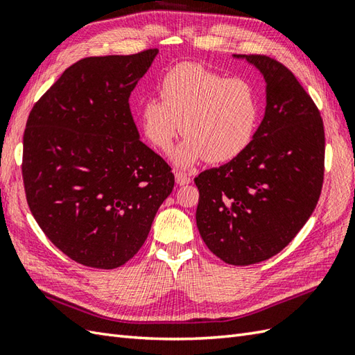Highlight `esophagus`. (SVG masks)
I'll use <instances>...</instances> for the list:
<instances>
[{
  "instance_id": "34e87169",
  "label": "esophagus",
  "mask_w": 355,
  "mask_h": 355,
  "mask_svg": "<svg viewBox=\"0 0 355 355\" xmlns=\"http://www.w3.org/2000/svg\"><path fill=\"white\" fill-rule=\"evenodd\" d=\"M191 182H192L191 177H187L186 173H183V172H175V183H177L178 186H186V184H189Z\"/></svg>"
}]
</instances>
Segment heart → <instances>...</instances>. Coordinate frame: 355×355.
Segmentation results:
<instances>
[{
  "instance_id": "1",
  "label": "heart",
  "mask_w": 355,
  "mask_h": 355,
  "mask_svg": "<svg viewBox=\"0 0 355 355\" xmlns=\"http://www.w3.org/2000/svg\"><path fill=\"white\" fill-rule=\"evenodd\" d=\"M160 99L143 101L140 125L160 150L171 149L180 132L184 141L171 154L178 168L206 158L225 163L250 146L261 119V101L245 79H229L202 65H175L158 84Z\"/></svg>"
}]
</instances>
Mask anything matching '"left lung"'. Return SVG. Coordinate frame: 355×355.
I'll return each instance as SVG.
<instances>
[{
  "label": "left lung",
  "mask_w": 355,
  "mask_h": 355,
  "mask_svg": "<svg viewBox=\"0 0 355 355\" xmlns=\"http://www.w3.org/2000/svg\"><path fill=\"white\" fill-rule=\"evenodd\" d=\"M244 59L266 80V112L243 154L195 178L197 225L209 250L232 266L266 261L311 216L323 183L325 132L294 74L262 55Z\"/></svg>",
  "instance_id": "obj_1"
}]
</instances>
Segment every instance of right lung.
Listing matches in <instances>:
<instances>
[{
  "label": "right lung",
  "mask_w": 355,
  "mask_h": 355,
  "mask_svg": "<svg viewBox=\"0 0 355 355\" xmlns=\"http://www.w3.org/2000/svg\"><path fill=\"white\" fill-rule=\"evenodd\" d=\"M158 50L69 67L30 111L22 178L30 212L82 266H123L145 243L173 173L140 140L130 96Z\"/></svg>",
  "instance_id": "1"
}]
</instances>
